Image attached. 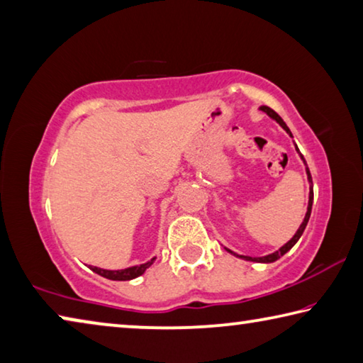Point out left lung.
Returning a JSON list of instances; mask_svg holds the SVG:
<instances>
[{"mask_svg": "<svg viewBox=\"0 0 363 363\" xmlns=\"http://www.w3.org/2000/svg\"><path fill=\"white\" fill-rule=\"evenodd\" d=\"M260 111L262 112H265L267 116H269L270 118H273V121H275L277 123H280V127L284 130V132H286L291 138H293V133H291V130L288 128V125L286 123H284V121L283 118L277 114L275 111L273 109H270L269 106H260L259 108ZM293 143H294V140H293ZM294 147H296V151H298V154H299V157L302 159V162H304V165H306V174H307V180H308V204H307V212H306V217H304V220H302V223H301V227L298 228V231H296L294 233V236L291 238V240L286 242V245H283L280 249H278V251H275V252H272V254H267V255H262V257H251V255H240V254H236V252H233V251H230V249H227V251L230 252V254H233V255H236V257H240V259H245V260H249V262H259V264H272V262H275V260H278L280 257H283L284 254H286L291 247H293L296 242L299 241V238L302 236V233H304V230H306V227H307V223H308V218H311V212H312V203H313V183H312V175H311V170H308V167H307V164H306V159H304V156H302L301 154V151H299V147H298V145H296L294 143Z\"/></svg>", "mask_w": 363, "mask_h": 363, "instance_id": "8db88e82", "label": "left lung"}]
</instances>
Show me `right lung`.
<instances>
[{
	"instance_id": "right-lung-1",
	"label": "right lung",
	"mask_w": 363,
	"mask_h": 363,
	"mask_svg": "<svg viewBox=\"0 0 363 363\" xmlns=\"http://www.w3.org/2000/svg\"><path fill=\"white\" fill-rule=\"evenodd\" d=\"M154 260H156V257H152L151 260H147V262H145V264L133 265V267H128V269H122V270H106V269H99V267H93V265H90V270L98 273V275H101V277L108 278V280L127 281V280H133V278L143 275V273H145L154 264Z\"/></svg>"
}]
</instances>
